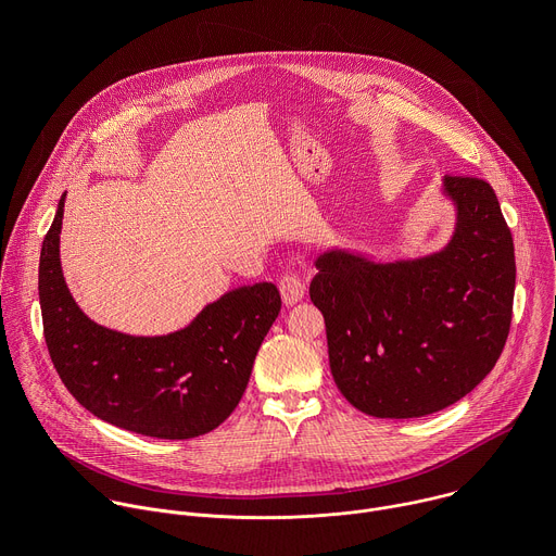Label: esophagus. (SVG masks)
<instances>
[{
  "instance_id": "obj_1",
  "label": "esophagus",
  "mask_w": 556,
  "mask_h": 556,
  "mask_svg": "<svg viewBox=\"0 0 556 556\" xmlns=\"http://www.w3.org/2000/svg\"><path fill=\"white\" fill-rule=\"evenodd\" d=\"M279 290H281L283 301H286L288 305H294V303H299V301L303 299V294H305V281H303L299 275H294V273H283V275L279 277Z\"/></svg>"
}]
</instances>
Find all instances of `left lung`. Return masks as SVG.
<instances>
[{"label": "left lung", "mask_w": 556, "mask_h": 556, "mask_svg": "<svg viewBox=\"0 0 556 556\" xmlns=\"http://www.w3.org/2000/svg\"><path fill=\"white\" fill-rule=\"evenodd\" d=\"M457 222L444 251L395 264L330 251L316 260L330 369L358 412L420 418L478 387L506 345L515 247L493 187L444 176Z\"/></svg>", "instance_id": "obj_1"}]
</instances>
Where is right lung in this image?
Listing matches in <instances>:
<instances>
[{
    "label": "right lung",
    "mask_w": 556,
    "mask_h": 556,
    "mask_svg": "<svg viewBox=\"0 0 556 556\" xmlns=\"http://www.w3.org/2000/svg\"><path fill=\"white\" fill-rule=\"evenodd\" d=\"M65 193L39 260V301L52 365L97 418L163 440L198 438L240 405L257 350L281 309L275 283L242 286L208 303L167 337H129L97 326L65 286L59 232Z\"/></svg>",
    "instance_id": "add662e5"
}]
</instances>
